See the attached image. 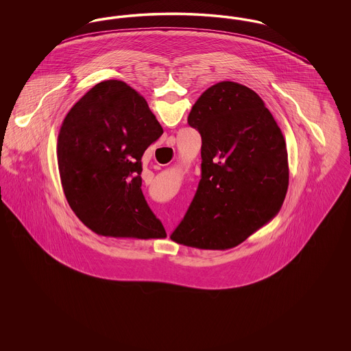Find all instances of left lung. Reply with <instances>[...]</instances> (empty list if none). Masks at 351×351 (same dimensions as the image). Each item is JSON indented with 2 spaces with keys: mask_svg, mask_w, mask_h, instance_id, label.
Listing matches in <instances>:
<instances>
[{
  "mask_svg": "<svg viewBox=\"0 0 351 351\" xmlns=\"http://www.w3.org/2000/svg\"><path fill=\"white\" fill-rule=\"evenodd\" d=\"M201 135V180L171 239L202 250L238 246L275 217L288 189L283 133L250 88L221 82L192 106Z\"/></svg>",
  "mask_w": 351,
  "mask_h": 351,
  "instance_id": "obj_1",
  "label": "left lung"
}]
</instances>
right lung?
I'll list each match as a JSON object with an SVG mask.
<instances>
[{"mask_svg":"<svg viewBox=\"0 0 351 351\" xmlns=\"http://www.w3.org/2000/svg\"><path fill=\"white\" fill-rule=\"evenodd\" d=\"M163 134L146 100L128 84H96L64 118L58 167L68 204L92 232L166 238L142 193V156Z\"/></svg>","mask_w":351,"mask_h":351,"instance_id":"obj_1","label":"right lung"}]
</instances>
